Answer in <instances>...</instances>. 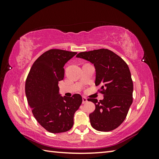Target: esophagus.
<instances>
[{"mask_svg":"<svg viewBox=\"0 0 159 159\" xmlns=\"http://www.w3.org/2000/svg\"><path fill=\"white\" fill-rule=\"evenodd\" d=\"M82 103L83 104H85V103H87L88 102V99H87V98H85V97H83L82 98Z\"/></svg>","mask_w":159,"mask_h":159,"instance_id":"obj_1","label":"esophagus"}]
</instances>
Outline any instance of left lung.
<instances>
[{
  "label": "left lung",
  "instance_id": "left-lung-1",
  "mask_svg": "<svg viewBox=\"0 0 159 159\" xmlns=\"http://www.w3.org/2000/svg\"><path fill=\"white\" fill-rule=\"evenodd\" d=\"M94 64L96 69L95 85L104 95L102 100L88 98L95 109L89 115L90 124L98 131L109 132L124 121L133 103V83L128 64L108 49L79 52L76 55Z\"/></svg>",
  "mask_w": 159,
  "mask_h": 159
}]
</instances>
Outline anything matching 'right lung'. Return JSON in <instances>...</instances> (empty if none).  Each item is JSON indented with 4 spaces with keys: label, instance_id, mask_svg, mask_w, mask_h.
I'll list each match as a JSON object with an SVG mask.
<instances>
[{
    "label": "right lung",
    "instance_id": "add662e5",
    "mask_svg": "<svg viewBox=\"0 0 159 159\" xmlns=\"http://www.w3.org/2000/svg\"><path fill=\"white\" fill-rule=\"evenodd\" d=\"M50 49L34 61L26 80L25 92L34 116L42 127L52 133H64L74 125V116L82 103V97L60 96L58 82L63 80L64 66L76 55Z\"/></svg>",
    "mask_w": 159,
    "mask_h": 159
}]
</instances>
